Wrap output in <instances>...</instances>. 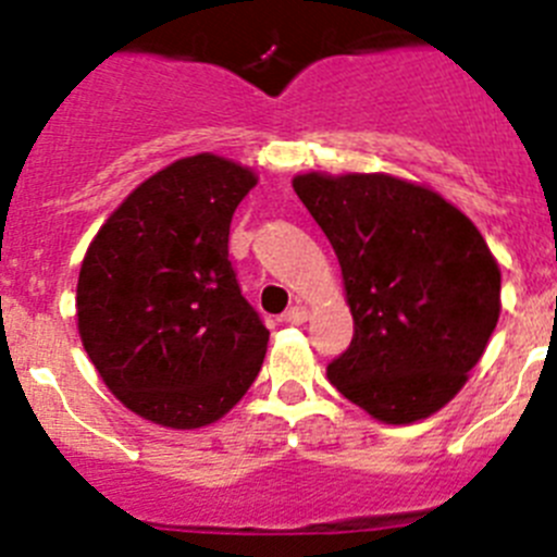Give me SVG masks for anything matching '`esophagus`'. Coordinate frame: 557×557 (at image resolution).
I'll return each instance as SVG.
<instances>
[{"instance_id": "1", "label": "esophagus", "mask_w": 557, "mask_h": 557, "mask_svg": "<svg viewBox=\"0 0 557 557\" xmlns=\"http://www.w3.org/2000/svg\"><path fill=\"white\" fill-rule=\"evenodd\" d=\"M283 321H285V324H294V326L305 324V321H308V310H305L302 305H294V308L285 310Z\"/></svg>"}]
</instances>
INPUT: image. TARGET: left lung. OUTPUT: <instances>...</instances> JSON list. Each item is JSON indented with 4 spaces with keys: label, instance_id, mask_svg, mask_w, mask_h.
I'll return each instance as SVG.
<instances>
[{
    "label": "left lung",
    "instance_id": "8db88e82",
    "mask_svg": "<svg viewBox=\"0 0 557 557\" xmlns=\"http://www.w3.org/2000/svg\"><path fill=\"white\" fill-rule=\"evenodd\" d=\"M294 191L337 255L355 319L326 379L382 423L443 409L500 319V269L448 200L393 175H296Z\"/></svg>",
    "mask_w": 557,
    "mask_h": 557
}]
</instances>
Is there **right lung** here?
<instances>
[{
	"instance_id": "right-lung-1",
	"label": "right lung",
	"mask_w": 557,
	"mask_h": 557,
	"mask_svg": "<svg viewBox=\"0 0 557 557\" xmlns=\"http://www.w3.org/2000/svg\"><path fill=\"white\" fill-rule=\"evenodd\" d=\"M252 170L197 153L150 175L103 222L76 285V319L103 384L139 418L200 429L231 412L269 330L227 261Z\"/></svg>"
}]
</instances>
